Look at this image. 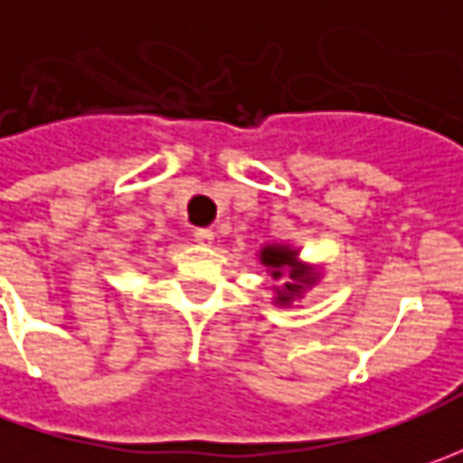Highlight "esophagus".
Here are the masks:
<instances>
[{
    "instance_id": "obj_1",
    "label": "esophagus",
    "mask_w": 463,
    "mask_h": 463,
    "mask_svg": "<svg viewBox=\"0 0 463 463\" xmlns=\"http://www.w3.org/2000/svg\"><path fill=\"white\" fill-rule=\"evenodd\" d=\"M193 240L198 244H213V232L211 229H193Z\"/></svg>"
}]
</instances>
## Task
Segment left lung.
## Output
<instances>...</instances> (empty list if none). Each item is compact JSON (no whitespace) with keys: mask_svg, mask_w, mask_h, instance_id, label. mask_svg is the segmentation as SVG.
Returning a JSON list of instances; mask_svg holds the SVG:
<instances>
[{"mask_svg":"<svg viewBox=\"0 0 463 463\" xmlns=\"http://www.w3.org/2000/svg\"><path fill=\"white\" fill-rule=\"evenodd\" d=\"M262 262H265L268 268H273V276L276 278L283 276V268H291V270H288L291 283H286V291H288V294L280 296L283 304H286L291 296L301 294V288L311 280V276L307 273V268L296 265V255L291 250H286V247H265V250H262Z\"/></svg>","mask_w":463,"mask_h":463,"instance_id":"1","label":"left lung"}]
</instances>
